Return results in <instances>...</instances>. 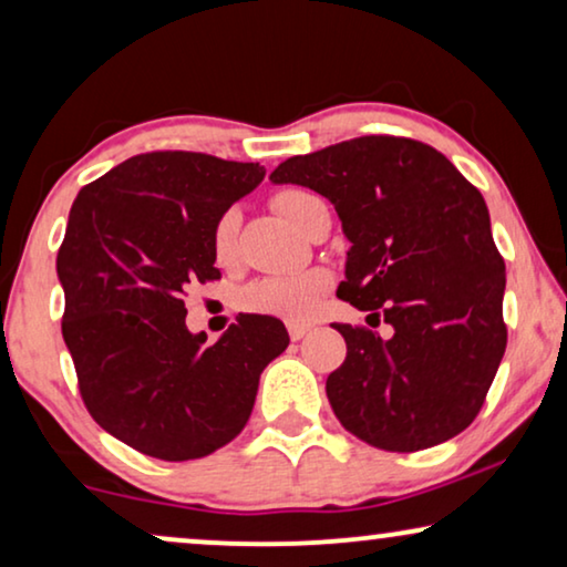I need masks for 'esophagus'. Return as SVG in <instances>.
<instances>
[{"label": "esophagus", "instance_id": "obj_1", "mask_svg": "<svg viewBox=\"0 0 567 567\" xmlns=\"http://www.w3.org/2000/svg\"><path fill=\"white\" fill-rule=\"evenodd\" d=\"M309 330H312V324H307V322H289V338L291 340H301Z\"/></svg>", "mask_w": 567, "mask_h": 567}]
</instances>
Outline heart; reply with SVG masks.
Listing matches in <instances>:
<instances>
[{
	"label": "heart",
	"instance_id": "b5f03b06",
	"mask_svg": "<svg viewBox=\"0 0 567 567\" xmlns=\"http://www.w3.org/2000/svg\"><path fill=\"white\" fill-rule=\"evenodd\" d=\"M315 193L305 188H281L274 193L270 204L281 216H286L293 227L301 229L309 208L317 204ZM239 227H243V214L239 208L229 206L216 216L212 224V258L216 266L231 268L239 258ZM330 286V276L324 270H305V274H286V276H262L252 281L239 297V305L252 315H268L278 320L301 322L309 320L315 312L317 301Z\"/></svg>",
	"mask_w": 567,
	"mask_h": 567
}]
</instances>
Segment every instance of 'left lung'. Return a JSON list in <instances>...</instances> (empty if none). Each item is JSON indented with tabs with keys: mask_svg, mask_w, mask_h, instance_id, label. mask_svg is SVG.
Returning a JSON list of instances; mask_svg holds the SVG:
<instances>
[{
	"mask_svg": "<svg viewBox=\"0 0 567 567\" xmlns=\"http://www.w3.org/2000/svg\"><path fill=\"white\" fill-rule=\"evenodd\" d=\"M270 181L330 198L351 239L338 297L392 328L332 324L348 351L324 390L343 429L384 452L462 433L508 340L506 266L480 190L433 146L386 134L291 157Z\"/></svg>",
	"mask_w": 567,
	"mask_h": 567,
	"instance_id": "8db88e82",
	"label": "left lung"
}]
</instances>
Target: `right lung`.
<instances>
[{
	"label": "right lung",
	"instance_id": "1",
	"mask_svg": "<svg viewBox=\"0 0 567 567\" xmlns=\"http://www.w3.org/2000/svg\"><path fill=\"white\" fill-rule=\"evenodd\" d=\"M262 175L258 162L146 152L84 185L69 214L56 274L82 402L100 429L154 460L229 444L262 369L289 346L276 317L239 315L216 343L185 328L190 286L221 278L214 219Z\"/></svg>",
	"mask_w": 567,
	"mask_h": 567
}]
</instances>
